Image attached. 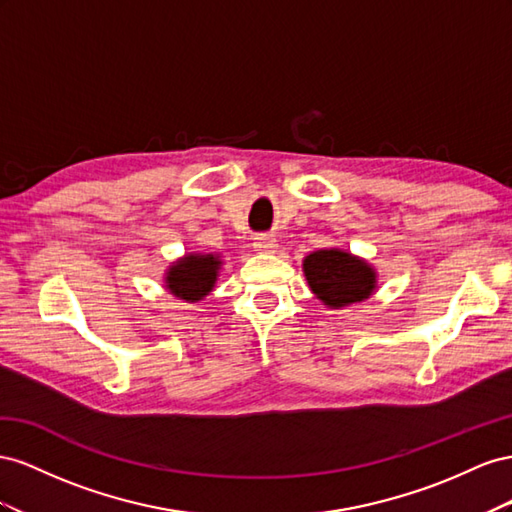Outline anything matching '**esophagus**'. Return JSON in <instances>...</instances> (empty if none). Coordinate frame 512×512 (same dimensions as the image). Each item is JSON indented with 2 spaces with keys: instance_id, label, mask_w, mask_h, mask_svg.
<instances>
[{
  "instance_id": "34e87169",
  "label": "esophagus",
  "mask_w": 512,
  "mask_h": 512,
  "mask_svg": "<svg viewBox=\"0 0 512 512\" xmlns=\"http://www.w3.org/2000/svg\"><path fill=\"white\" fill-rule=\"evenodd\" d=\"M253 246H255V251H259V253H276V248H279V244H276V238L274 236H257L255 238V242H253Z\"/></svg>"
}]
</instances>
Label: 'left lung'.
Returning a JSON list of instances; mask_svg holds the SVG:
<instances>
[{
  "mask_svg": "<svg viewBox=\"0 0 512 512\" xmlns=\"http://www.w3.org/2000/svg\"><path fill=\"white\" fill-rule=\"evenodd\" d=\"M304 279L328 309H345L369 300L377 291V270L364 257L343 248H319L302 259Z\"/></svg>",
  "mask_w": 512,
  "mask_h": 512,
  "instance_id": "8db88e82",
  "label": "left lung"
}]
</instances>
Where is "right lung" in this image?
Returning <instances> with one entry per match:
<instances>
[{
    "mask_svg": "<svg viewBox=\"0 0 512 512\" xmlns=\"http://www.w3.org/2000/svg\"><path fill=\"white\" fill-rule=\"evenodd\" d=\"M221 268V253H186L165 270V289L178 300L201 302L216 287Z\"/></svg>",
    "mask_w": 512,
    "mask_h": 512,
    "instance_id": "right-lung-1",
    "label": "right lung"
}]
</instances>
